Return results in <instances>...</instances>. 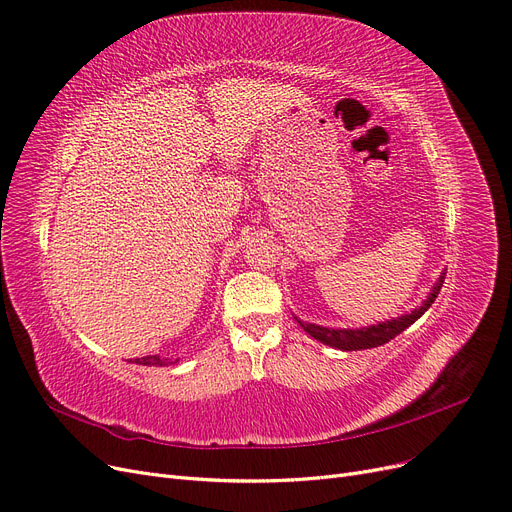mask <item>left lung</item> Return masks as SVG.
Wrapping results in <instances>:
<instances>
[{"mask_svg": "<svg viewBox=\"0 0 512 512\" xmlns=\"http://www.w3.org/2000/svg\"><path fill=\"white\" fill-rule=\"evenodd\" d=\"M443 280H446V272H441L439 280L431 288L429 297L422 301L420 307L410 311V314H404V316L387 320V322H379L374 326H366V328H326V326H318V324L301 322L299 318H297V322L301 324V328L307 332V335H311L316 341L335 347V349H341V351H358V349L381 347V345L389 343L391 339H395L399 332H404L410 324H414L422 314H425V311L431 307V303L437 299L441 286H443Z\"/></svg>", "mask_w": 512, "mask_h": 512, "instance_id": "left-lung-1", "label": "left lung"}]
</instances>
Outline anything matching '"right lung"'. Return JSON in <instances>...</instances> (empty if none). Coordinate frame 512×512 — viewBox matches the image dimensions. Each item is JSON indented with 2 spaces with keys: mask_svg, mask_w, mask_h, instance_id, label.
Segmentation results:
<instances>
[{
  "mask_svg": "<svg viewBox=\"0 0 512 512\" xmlns=\"http://www.w3.org/2000/svg\"><path fill=\"white\" fill-rule=\"evenodd\" d=\"M175 362H169L167 358H161V355H146V358L136 360V364H140V366H165V364H175Z\"/></svg>",
  "mask_w": 512,
  "mask_h": 512,
  "instance_id": "right-lung-1",
  "label": "right lung"
}]
</instances>
